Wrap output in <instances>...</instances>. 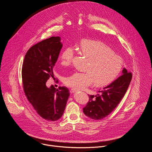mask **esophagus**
Returning <instances> with one entry per match:
<instances>
[{"instance_id": "34e87169", "label": "esophagus", "mask_w": 152, "mask_h": 152, "mask_svg": "<svg viewBox=\"0 0 152 152\" xmlns=\"http://www.w3.org/2000/svg\"><path fill=\"white\" fill-rule=\"evenodd\" d=\"M76 91V90H73V89H72V90H70V93H75Z\"/></svg>"}]
</instances>
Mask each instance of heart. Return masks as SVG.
I'll return each instance as SVG.
<instances>
[{
  "instance_id": "1",
  "label": "heart",
  "mask_w": 152,
  "mask_h": 152,
  "mask_svg": "<svg viewBox=\"0 0 152 152\" xmlns=\"http://www.w3.org/2000/svg\"><path fill=\"white\" fill-rule=\"evenodd\" d=\"M79 49L80 54L88 59L85 72H75L65 77L64 83L66 86L75 90L85 88L94 82L96 86H104L111 83L120 73L123 66L122 59L104 43L83 39ZM75 55L72 47L65 48L60 55L61 64L64 67L70 66Z\"/></svg>"
}]
</instances>
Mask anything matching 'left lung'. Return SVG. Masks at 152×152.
<instances>
[{"label":"left lung","mask_w":152,"mask_h":152,"mask_svg":"<svg viewBox=\"0 0 152 152\" xmlns=\"http://www.w3.org/2000/svg\"><path fill=\"white\" fill-rule=\"evenodd\" d=\"M132 77V73L123 69L122 75L110 85L99 89L97 95H88L89 101L83 108L85 115L98 120L110 115L125 95Z\"/></svg>","instance_id":"obj_1"}]
</instances>
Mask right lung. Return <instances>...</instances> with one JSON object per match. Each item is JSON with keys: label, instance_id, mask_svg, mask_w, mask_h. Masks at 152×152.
<instances>
[{"label": "right lung", "instance_id": "obj_1", "mask_svg": "<svg viewBox=\"0 0 152 152\" xmlns=\"http://www.w3.org/2000/svg\"><path fill=\"white\" fill-rule=\"evenodd\" d=\"M62 47L60 37H52L32 46L25 55L21 69L24 93L37 114L46 120L55 121L62 115L69 97L67 87L46 83L53 77V69Z\"/></svg>", "mask_w": 152, "mask_h": 152}]
</instances>
